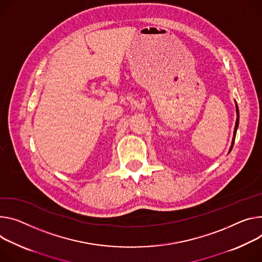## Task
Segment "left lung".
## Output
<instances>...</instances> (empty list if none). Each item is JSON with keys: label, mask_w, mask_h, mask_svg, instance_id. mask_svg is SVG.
I'll use <instances>...</instances> for the list:
<instances>
[{"label": "left lung", "mask_w": 262, "mask_h": 262, "mask_svg": "<svg viewBox=\"0 0 262 262\" xmlns=\"http://www.w3.org/2000/svg\"><path fill=\"white\" fill-rule=\"evenodd\" d=\"M236 115H237V118H236L235 127H234V134H233V139H232V144H231V147H230L229 152H230V151L232 150V148H233L234 142H235V137H236V132H237V128H238V124H239V111H238V106H237V104H236Z\"/></svg>", "instance_id": "left-lung-1"}]
</instances>
